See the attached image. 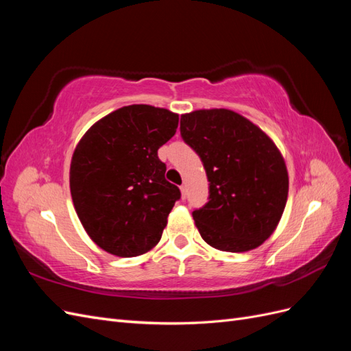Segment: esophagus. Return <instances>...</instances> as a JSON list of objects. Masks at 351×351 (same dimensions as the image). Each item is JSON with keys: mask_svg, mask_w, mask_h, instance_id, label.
<instances>
[{"mask_svg": "<svg viewBox=\"0 0 351 351\" xmlns=\"http://www.w3.org/2000/svg\"><path fill=\"white\" fill-rule=\"evenodd\" d=\"M180 192H182V197L186 199V197H187V186H186V184L180 186Z\"/></svg>", "mask_w": 351, "mask_h": 351, "instance_id": "34e87169", "label": "esophagus"}]
</instances>
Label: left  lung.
I'll return each instance as SVG.
<instances>
[{
    "label": "left lung",
    "mask_w": 351,
    "mask_h": 351,
    "mask_svg": "<svg viewBox=\"0 0 351 351\" xmlns=\"http://www.w3.org/2000/svg\"><path fill=\"white\" fill-rule=\"evenodd\" d=\"M180 133L200 156L209 182L208 204L193 210L209 246L241 253L271 237L289 196V173L271 137L231 110L182 115Z\"/></svg>",
    "instance_id": "1"
}]
</instances>
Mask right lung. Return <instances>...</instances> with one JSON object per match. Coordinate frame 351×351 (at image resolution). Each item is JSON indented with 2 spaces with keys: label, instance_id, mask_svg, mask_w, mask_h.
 Listing matches in <instances>:
<instances>
[{
  "label": "right lung",
  "instance_id": "1",
  "mask_svg": "<svg viewBox=\"0 0 351 351\" xmlns=\"http://www.w3.org/2000/svg\"><path fill=\"white\" fill-rule=\"evenodd\" d=\"M178 114L152 105L112 111L83 134L70 164L74 209L88 236L120 258L161 240L180 189L165 180L158 149L176 134Z\"/></svg>",
  "mask_w": 351,
  "mask_h": 351
}]
</instances>
